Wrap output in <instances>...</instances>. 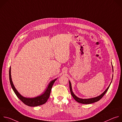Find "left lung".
Listing matches in <instances>:
<instances>
[{
	"mask_svg": "<svg viewBox=\"0 0 122 122\" xmlns=\"http://www.w3.org/2000/svg\"><path fill=\"white\" fill-rule=\"evenodd\" d=\"M112 71H113V66H112ZM112 77H113V76H112ZM112 82V81H111ZM111 83L109 85V86H108V87L106 89V90L104 91L101 95H100V96H98V97H93V98H88V99H82V98H79L78 97H77V96H76L73 93V91H72V87H71V81H69V89H70V91H71V94L72 95V96L74 98V99L76 101H77L79 103H81V104H91V103H93L94 102H97L98 101H99L104 96V95H105L106 94V93L107 92L108 90L109 89V87L111 85Z\"/></svg>",
	"mask_w": 122,
	"mask_h": 122,
	"instance_id": "1",
	"label": "left lung"
}]
</instances>
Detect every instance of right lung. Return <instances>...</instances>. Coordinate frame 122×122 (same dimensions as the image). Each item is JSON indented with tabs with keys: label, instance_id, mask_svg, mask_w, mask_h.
Instances as JSON below:
<instances>
[{
	"label": "right lung",
	"instance_id": "1",
	"mask_svg": "<svg viewBox=\"0 0 122 122\" xmlns=\"http://www.w3.org/2000/svg\"><path fill=\"white\" fill-rule=\"evenodd\" d=\"M9 78H10V81L11 87L13 91L14 92L15 94L17 96V97H18L25 104L30 107H35V106H40L42 105V104H45L47 102L48 99L50 97L52 86H53L54 82L57 79H56L53 81H51L50 82L47 88L46 89V91L44 92L43 94L35 97L27 98V97H23L22 95H21L20 93H19V92L17 91V90L15 88L11 80L10 67V70H9Z\"/></svg>",
	"mask_w": 122,
	"mask_h": 122
}]
</instances>
